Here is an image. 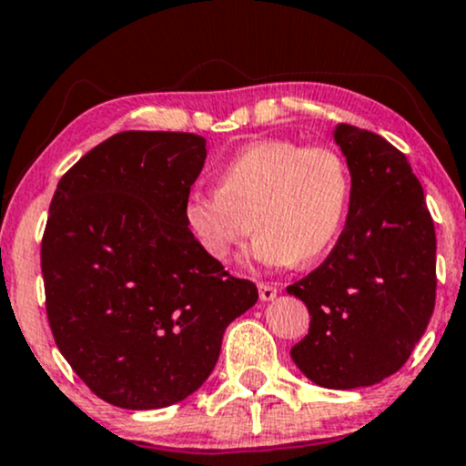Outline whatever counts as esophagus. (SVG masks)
I'll return each mask as SVG.
<instances>
[{"mask_svg":"<svg viewBox=\"0 0 466 466\" xmlns=\"http://www.w3.org/2000/svg\"><path fill=\"white\" fill-rule=\"evenodd\" d=\"M258 296H260V300H263V302H271L278 296V289L274 285H269V282H260Z\"/></svg>","mask_w":466,"mask_h":466,"instance_id":"obj_1","label":"esophagus"}]
</instances>
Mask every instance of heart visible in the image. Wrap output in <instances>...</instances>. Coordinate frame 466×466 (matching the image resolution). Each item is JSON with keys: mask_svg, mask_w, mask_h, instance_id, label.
Listing matches in <instances>:
<instances>
[{"mask_svg": "<svg viewBox=\"0 0 466 466\" xmlns=\"http://www.w3.org/2000/svg\"><path fill=\"white\" fill-rule=\"evenodd\" d=\"M349 203L350 173L335 148L269 137L240 148L218 173V188L190 190L184 223L203 254L228 260L254 221L251 258L289 267L335 243Z\"/></svg>", "mask_w": 466, "mask_h": 466, "instance_id": "obj_1", "label": "heart"}]
</instances>
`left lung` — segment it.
<instances>
[{
	"label": "left lung",
	"mask_w": 466,
	"mask_h": 466,
	"mask_svg": "<svg viewBox=\"0 0 466 466\" xmlns=\"http://www.w3.org/2000/svg\"><path fill=\"white\" fill-rule=\"evenodd\" d=\"M350 170L344 232L318 269L287 287L307 304L291 360L313 383L366 388L408 361L434 313L436 232L420 181L377 133L337 125Z\"/></svg>",
	"instance_id": "obj_1"
}]
</instances>
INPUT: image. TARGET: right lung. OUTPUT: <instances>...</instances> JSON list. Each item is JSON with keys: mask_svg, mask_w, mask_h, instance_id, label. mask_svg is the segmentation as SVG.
Segmentation results:
<instances>
[{"mask_svg": "<svg viewBox=\"0 0 466 466\" xmlns=\"http://www.w3.org/2000/svg\"><path fill=\"white\" fill-rule=\"evenodd\" d=\"M195 133L122 131L58 181L41 243L52 335L96 397L179 403L215 370L229 322L258 300L184 223L206 162Z\"/></svg>", "mask_w": 466, "mask_h": 466, "instance_id": "1", "label": "right lung"}]
</instances>
